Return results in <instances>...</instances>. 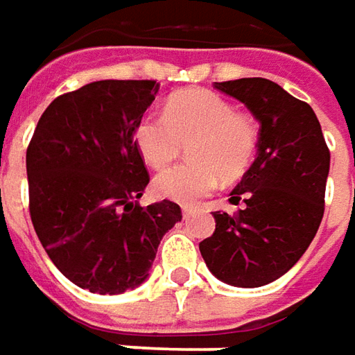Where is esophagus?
<instances>
[{
  "label": "esophagus",
  "instance_id": "34e87169",
  "mask_svg": "<svg viewBox=\"0 0 355 355\" xmlns=\"http://www.w3.org/2000/svg\"><path fill=\"white\" fill-rule=\"evenodd\" d=\"M194 214V208L192 206H182V218H190Z\"/></svg>",
  "mask_w": 355,
  "mask_h": 355
}]
</instances>
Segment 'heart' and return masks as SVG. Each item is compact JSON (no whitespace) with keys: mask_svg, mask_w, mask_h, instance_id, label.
<instances>
[{"mask_svg":"<svg viewBox=\"0 0 355 355\" xmlns=\"http://www.w3.org/2000/svg\"><path fill=\"white\" fill-rule=\"evenodd\" d=\"M141 157L163 168L180 157L184 144L194 163L173 167L153 178L155 194L178 204H194L211 194L223 178H237L252 161L259 128L239 114L227 98L206 89L171 96L165 114H146L134 130Z\"/></svg>","mask_w":355,"mask_h":355,"instance_id":"1","label":"heart"}]
</instances>
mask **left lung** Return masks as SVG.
<instances>
[{"instance_id": "8db88e82", "label": "left lung", "mask_w": 355, "mask_h": 355, "mask_svg": "<svg viewBox=\"0 0 355 355\" xmlns=\"http://www.w3.org/2000/svg\"><path fill=\"white\" fill-rule=\"evenodd\" d=\"M260 122L257 159L229 202L245 208L214 211L216 231L200 243L209 272L235 288L282 278L317 235L324 214L330 151L313 108L278 83L243 77L216 83Z\"/></svg>"}]
</instances>
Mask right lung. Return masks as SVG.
I'll return each instance as SVG.
<instances>
[{
	"instance_id": "obj_1",
	"label": "right lung",
	"mask_w": 355,
	"mask_h": 355,
	"mask_svg": "<svg viewBox=\"0 0 355 355\" xmlns=\"http://www.w3.org/2000/svg\"><path fill=\"white\" fill-rule=\"evenodd\" d=\"M157 91V81L105 79L60 95L26 149L36 235L56 268L91 293L144 284L163 235L182 219L171 200L137 204L149 175L134 130Z\"/></svg>"
}]
</instances>
